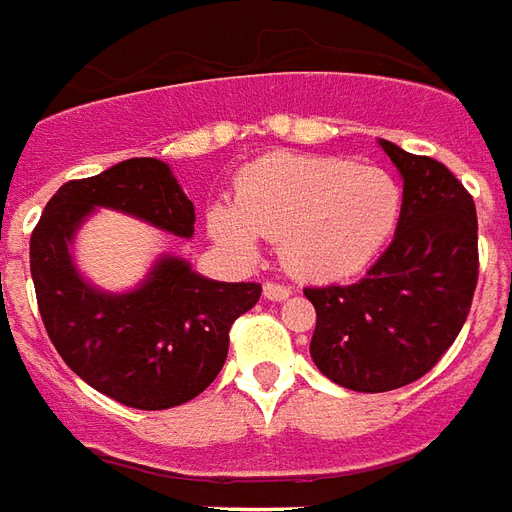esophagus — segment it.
Instances as JSON below:
<instances>
[{"instance_id":"1","label":"esophagus","mask_w":512,"mask_h":512,"mask_svg":"<svg viewBox=\"0 0 512 512\" xmlns=\"http://www.w3.org/2000/svg\"><path fill=\"white\" fill-rule=\"evenodd\" d=\"M264 297L272 299V302L288 299L291 297V286H283V283H272V280H267V283H264Z\"/></svg>"}]
</instances>
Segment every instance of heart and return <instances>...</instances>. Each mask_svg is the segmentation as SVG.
Wrapping results in <instances>:
<instances>
[{
  "mask_svg": "<svg viewBox=\"0 0 512 512\" xmlns=\"http://www.w3.org/2000/svg\"><path fill=\"white\" fill-rule=\"evenodd\" d=\"M405 205L397 178L332 156L275 153L237 175L234 207L210 210V229L240 253L280 242L291 272L310 280L359 272L394 234Z\"/></svg>",
  "mask_w": 512,
  "mask_h": 512,
  "instance_id": "b5f03b06",
  "label": "heart"
}]
</instances>
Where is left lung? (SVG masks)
Listing matches in <instances>:
<instances>
[{
	"mask_svg": "<svg viewBox=\"0 0 512 512\" xmlns=\"http://www.w3.org/2000/svg\"><path fill=\"white\" fill-rule=\"evenodd\" d=\"M405 178L397 234L367 275L310 286V356L337 386L378 394L424 378L467 321L478 286V215L451 169L380 142Z\"/></svg>",
	"mask_w": 512,
	"mask_h": 512,
	"instance_id": "obj_1",
	"label": "left lung"
}]
</instances>
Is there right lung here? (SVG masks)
Wrapping results in <instances>:
<instances>
[{
	"label": "right lung",
	"mask_w": 512,
	"mask_h": 512,
	"mask_svg": "<svg viewBox=\"0 0 512 512\" xmlns=\"http://www.w3.org/2000/svg\"><path fill=\"white\" fill-rule=\"evenodd\" d=\"M94 207L124 210L178 237L194 234V205L159 159L121 161L64 183L29 242L45 332L69 370L105 397L137 410L183 405L221 372L229 329L259 302L261 283L207 280L167 256L132 294H102L83 283L67 248Z\"/></svg>",
	"instance_id": "right-lung-1"
}]
</instances>
